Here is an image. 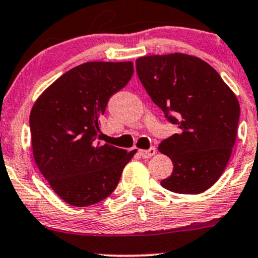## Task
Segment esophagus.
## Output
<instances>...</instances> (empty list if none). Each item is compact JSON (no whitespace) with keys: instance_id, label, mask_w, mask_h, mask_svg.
Wrapping results in <instances>:
<instances>
[{"instance_id":"obj_1","label":"esophagus","mask_w":258,"mask_h":258,"mask_svg":"<svg viewBox=\"0 0 258 258\" xmlns=\"http://www.w3.org/2000/svg\"><path fill=\"white\" fill-rule=\"evenodd\" d=\"M138 154H140L142 158H144V159H147V158H151L155 154V148L151 147V148L147 149V151H143L142 149V151H138Z\"/></svg>"}]
</instances>
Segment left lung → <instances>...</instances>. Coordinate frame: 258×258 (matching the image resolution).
Wrapping results in <instances>:
<instances>
[{
  "label": "left lung",
  "mask_w": 258,
  "mask_h": 258,
  "mask_svg": "<svg viewBox=\"0 0 258 258\" xmlns=\"http://www.w3.org/2000/svg\"><path fill=\"white\" fill-rule=\"evenodd\" d=\"M136 71L153 103L179 128L159 144L174 164L160 185L176 194L205 192L230 159L240 117L236 97L213 67L185 53L140 57Z\"/></svg>",
  "instance_id": "obj_1"
}]
</instances>
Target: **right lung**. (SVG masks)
I'll return each instance as SVG.
<instances>
[{
    "label": "right lung",
    "mask_w": 258,
    "mask_h": 258,
    "mask_svg": "<svg viewBox=\"0 0 258 258\" xmlns=\"http://www.w3.org/2000/svg\"><path fill=\"white\" fill-rule=\"evenodd\" d=\"M132 75V62H87L62 75L34 104V159L51 188L71 206L87 207L111 195L136 153L103 144L99 135L107 101Z\"/></svg>",
    "instance_id": "right-lung-1"
}]
</instances>
